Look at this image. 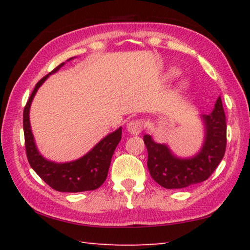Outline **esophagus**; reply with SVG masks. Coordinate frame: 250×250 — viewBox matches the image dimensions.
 Wrapping results in <instances>:
<instances>
[{
	"instance_id": "1",
	"label": "esophagus",
	"mask_w": 250,
	"mask_h": 250,
	"mask_svg": "<svg viewBox=\"0 0 250 250\" xmlns=\"http://www.w3.org/2000/svg\"><path fill=\"white\" fill-rule=\"evenodd\" d=\"M126 129H128V131L131 134H134V135L140 134L143 130V122L142 120L130 121L128 125H126Z\"/></svg>"
}]
</instances>
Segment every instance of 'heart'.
<instances>
[{
	"label": "heart",
	"instance_id": "b5f03b06",
	"mask_svg": "<svg viewBox=\"0 0 250 250\" xmlns=\"http://www.w3.org/2000/svg\"><path fill=\"white\" fill-rule=\"evenodd\" d=\"M179 73H180L179 69L170 68L167 71L166 76H167V78H173V77H175V76L179 75ZM188 87H189V83L188 82V80H182V82L179 83V89L180 90H186Z\"/></svg>",
	"mask_w": 250,
	"mask_h": 250
}]
</instances>
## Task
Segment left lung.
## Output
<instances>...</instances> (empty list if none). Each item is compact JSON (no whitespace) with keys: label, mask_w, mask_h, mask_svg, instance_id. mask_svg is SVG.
Instances as JSON below:
<instances>
[{"label":"left lung","mask_w":250,"mask_h":250,"mask_svg":"<svg viewBox=\"0 0 250 250\" xmlns=\"http://www.w3.org/2000/svg\"><path fill=\"white\" fill-rule=\"evenodd\" d=\"M205 138L202 149L192 158L181 159L167 145L156 143L145 134L147 150V168L156 183L163 188H183L206 181L218 167L226 150V117L221 97L209 115H203Z\"/></svg>","instance_id":"left-lung-1"}]
</instances>
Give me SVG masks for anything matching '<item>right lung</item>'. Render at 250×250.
Here are the masks:
<instances>
[{
  "label": "right lung",
  "mask_w": 250,
  "mask_h": 250,
  "mask_svg": "<svg viewBox=\"0 0 250 250\" xmlns=\"http://www.w3.org/2000/svg\"><path fill=\"white\" fill-rule=\"evenodd\" d=\"M70 59H73V57L69 58L68 61ZM64 64L65 62H62L52 73L46 75L36 83L24 108L23 128L27 160L29 166L37 173V175L46 184H48L50 188L58 192L77 193L94 191L100 185H103L107 179L113 152L121 140V126L105 135L103 140L97 143L83 158L66 163H55L43 158V155L37 150L32 133L31 122H29V108H31L34 96H35L37 89L48 78V76L56 73L62 66H64Z\"/></svg>",
  "instance_id": "right-lung-1"
}]
</instances>
